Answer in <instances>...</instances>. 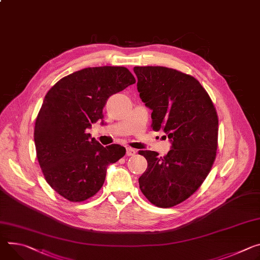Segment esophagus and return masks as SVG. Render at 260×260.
<instances>
[{"label":"esophagus","mask_w":260,"mask_h":260,"mask_svg":"<svg viewBox=\"0 0 260 260\" xmlns=\"http://www.w3.org/2000/svg\"><path fill=\"white\" fill-rule=\"evenodd\" d=\"M136 153H137V150L136 149H134V148H127L126 149V155H128V156H133V155H136Z\"/></svg>","instance_id":"esophagus-1"}]
</instances>
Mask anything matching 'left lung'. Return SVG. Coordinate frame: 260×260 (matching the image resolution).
<instances>
[{
    "mask_svg": "<svg viewBox=\"0 0 260 260\" xmlns=\"http://www.w3.org/2000/svg\"><path fill=\"white\" fill-rule=\"evenodd\" d=\"M134 72L140 98L152 110V129H161L172 144L164 157L140 151L148 164L139 178L140 190L155 206L172 207L192 196L212 167L218 148L217 111L192 76L162 66H136Z\"/></svg>",
    "mask_w": 260,
    "mask_h": 260,
    "instance_id": "8db88e82",
    "label": "left lung"
}]
</instances>
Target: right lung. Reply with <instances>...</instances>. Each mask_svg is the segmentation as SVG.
Wrapping results in <instances>:
<instances>
[{
	"instance_id": "1",
	"label": "right lung",
	"mask_w": 260,
	"mask_h": 260,
	"mask_svg": "<svg viewBox=\"0 0 260 260\" xmlns=\"http://www.w3.org/2000/svg\"><path fill=\"white\" fill-rule=\"evenodd\" d=\"M135 83L125 67H88L46 93L34 128L36 155L46 182L65 199L82 202L95 195L109 165L125 154L123 146L104 147L86 131L103 120L111 95Z\"/></svg>"
}]
</instances>
